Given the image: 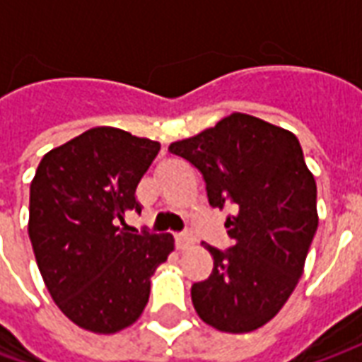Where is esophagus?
Returning <instances> with one entry per match:
<instances>
[{"mask_svg":"<svg viewBox=\"0 0 362 362\" xmlns=\"http://www.w3.org/2000/svg\"><path fill=\"white\" fill-rule=\"evenodd\" d=\"M194 235L192 233H180V235H176V246L180 248V250H186V248H189L192 244H194Z\"/></svg>","mask_w":362,"mask_h":362,"instance_id":"1","label":"esophagus"}]
</instances>
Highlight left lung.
<instances>
[{
	"instance_id": "left-lung-1",
	"label": "left lung",
	"mask_w": 362,
	"mask_h": 362,
	"mask_svg": "<svg viewBox=\"0 0 362 362\" xmlns=\"http://www.w3.org/2000/svg\"><path fill=\"white\" fill-rule=\"evenodd\" d=\"M168 149L204 174L211 207H230L233 246L205 244L213 273L192 285L194 308L221 332L258 329L295 291L318 228L303 147L287 129L236 112Z\"/></svg>"
}]
</instances>
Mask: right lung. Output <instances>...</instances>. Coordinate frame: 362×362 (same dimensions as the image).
<instances>
[{"mask_svg": "<svg viewBox=\"0 0 362 362\" xmlns=\"http://www.w3.org/2000/svg\"><path fill=\"white\" fill-rule=\"evenodd\" d=\"M158 151L118 127H93L36 168L28 207L36 264L54 303L83 329L132 326L149 300L151 275L174 250L170 235H134L124 223L127 211L141 213L135 192Z\"/></svg>", "mask_w": 362, "mask_h": 362, "instance_id": "1", "label": "right lung"}]
</instances>
